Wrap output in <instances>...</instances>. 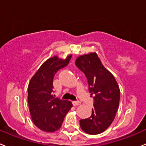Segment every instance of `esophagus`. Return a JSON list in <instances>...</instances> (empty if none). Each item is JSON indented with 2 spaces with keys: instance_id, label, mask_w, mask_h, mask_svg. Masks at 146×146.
Instances as JSON below:
<instances>
[{
  "instance_id": "34e87169",
  "label": "esophagus",
  "mask_w": 146,
  "mask_h": 146,
  "mask_svg": "<svg viewBox=\"0 0 146 146\" xmlns=\"http://www.w3.org/2000/svg\"><path fill=\"white\" fill-rule=\"evenodd\" d=\"M73 106H79V105L81 104V103L79 100H75V101L73 102Z\"/></svg>"
}]
</instances>
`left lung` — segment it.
I'll return each instance as SVG.
<instances>
[{"mask_svg":"<svg viewBox=\"0 0 146 146\" xmlns=\"http://www.w3.org/2000/svg\"><path fill=\"white\" fill-rule=\"evenodd\" d=\"M75 64L86 76L90 97L94 100L91 115L80 120V128L90 135L101 133L115 118L120 101L119 86L96 53L79 56Z\"/></svg>","mask_w":146,"mask_h":146,"instance_id":"8db88e82","label":"left lung"}]
</instances>
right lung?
Returning <instances> with one entry per match:
<instances>
[{
	"instance_id": "right-lung-1",
	"label": "right lung",
	"mask_w": 146,
	"mask_h": 146,
	"mask_svg": "<svg viewBox=\"0 0 146 146\" xmlns=\"http://www.w3.org/2000/svg\"><path fill=\"white\" fill-rule=\"evenodd\" d=\"M72 56L66 60L54 56L42 64L30 80L28 101L33 122L39 129L54 132L61 127L65 116L73 104L53 95L55 74L69 63Z\"/></svg>"
}]
</instances>
